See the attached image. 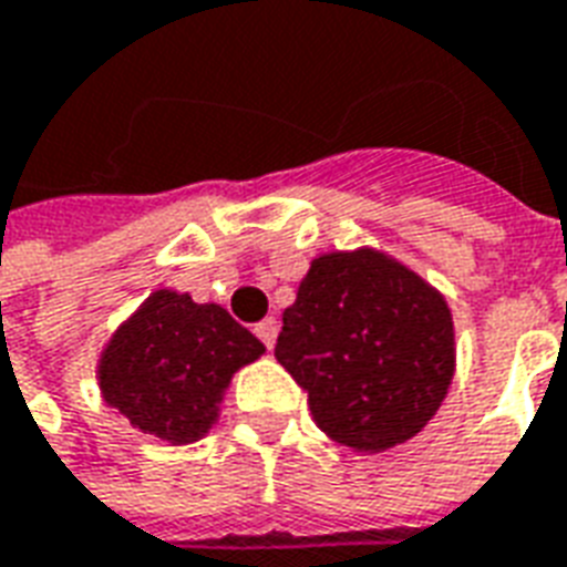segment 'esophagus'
<instances>
[{"mask_svg":"<svg viewBox=\"0 0 567 567\" xmlns=\"http://www.w3.org/2000/svg\"><path fill=\"white\" fill-rule=\"evenodd\" d=\"M278 332H280V323L275 320V317H266L262 323H256V338L262 341V344L271 350L275 347V341H278Z\"/></svg>","mask_w":567,"mask_h":567,"instance_id":"1","label":"esophagus"}]
</instances>
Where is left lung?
Here are the masks:
<instances>
[{
    "label": "left lung",
    "mask_w": 567,
    "mask_h": 567,
    "mask_svg": "<svg viewBox=\"0 0 567 567\" xmlns=\"http://www.w3.org/2000/svg\"><path fill=\"white\" fill-rule=\"evenodd\" d=\"M275 357L317 425L359 453L404 444L444 402L456 334L444 296L374 247L317 256L284 311Z\"/></svg>",
    "instance_id": "1"
}]
</instances>
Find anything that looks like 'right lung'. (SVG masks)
<instances>
[{
    "label": "right lung",
    "mask_w": 567,
    "mask_h": 567,
    "mask_svg": "<svg viewBox=\"0 0 567 567\" xmlns=\"http://www.w3.org/2000/svg\"><path fill=\"white\" fill-rule=\"evenodd\" d=\"M262 353V341L226 308L156 289L111 334L99 357V390L144 435L193 444L217 423L235 371Z\"/></svg>",
    "instance_id": "right-lung-1"
}]
</instances>
